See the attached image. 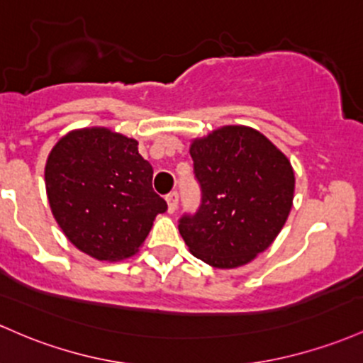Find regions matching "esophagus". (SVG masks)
<instances>
[{
    "label": "esophagus",
    "mask_w": 363,
    "mask_h": 363,
    "mask_svg": "<svg viewBox=\"0 0 363 363\" xmlns=\"http://www.w3.org/2000/svg\"><path fill=\"white\" fill-rule=\"evenodd\" d=\"M165 200H167V205H169V213H174L175 210H177V205H179L177 191H172V193L167 194Z\"/></svg>",
    "instance_id": "34e87169"
}]
</instances>
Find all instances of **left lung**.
Listing matches in <instances>:
<instances>
[{
	"label": "left lung",
	"instance_id": "8db88e82",
	"mask_svg": "<svg viewBox=\"0 0 363 363\" xmlns=\"http://www.w3.org/2000/svg\"><path fill=\"white\" fill-rule=\"evenodd\" d=\"M201 189L196 213L179 218L189 252L215 269H234L265 252L293 206L286 155L252 127L225 125L189 148Z\"/></svg>",
	"mask_w": 363,
	"mask_h": 363
}]
</instances>
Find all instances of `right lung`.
<instances>
[{"label":"right lung","mask_w":363,"mask_h":363,"mask_svg":"<svg viewBox=\"0 0 363 363\" xmlns=\"http://www.w3.org/2000/svg\"><path fill=\"white\" fill-rule=\"evenodd\" d=\"M153 167L138 141L105 127L72 130L51 150L45 169L55 220L75 248L96 260L138 252L167 203L151 186Z\"/></svg>","instance_id":"right-lung-1"}]
</instances>
